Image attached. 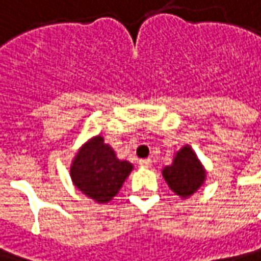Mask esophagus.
Returning a JSON list of instances; mask_svg holds the SVG:
<instances>
[{"label": "esophagus", "instance_id": "1", "mask_svg": "<svg viewBox=\"0 0 261 261\" xmlns=\"http://www.w3.org/2000/svg\"><path fill=\"white\" fill-rule=\"evenodd\" d=\"M138 164L143 166V167H150L151 166V160L150 159H141V160L138 161Z\"/></svg>", "mask_w": 261, "mask_h": 261}]
</instances>
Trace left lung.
<instances>
[{"label": "left lung", "instance_id": "obj_1", "mask_svg": "<svg viewBox=\"0 0 261 261\" xmlns=\"http://www.w3.org/2000/svg\"><path fill=\"white\" fill-rule=\"evenodd\" d=\"M164 180L175 194L189 197L201 187L205 178V171L201 167L197 155L190 147H182L177 153L171 166L163 170Z\"/></svg>", "mask_w": 261, "mask_h": 261}]
</instances>
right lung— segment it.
Returning <instances> with one entry per match:
<instances>
[{
	"instance_id": "right-lung-1",
	"label": "right lung",
	"mask_w": 261,
	"mask_h": 261,
	"mask_svg": "<svg viewBox=\"0 0 261 261\" xmlns=\"http://www.w3.org/2000/svg\"><path fill=\"white\" fill-rule=\"evenodd\" d=\"M131 170L130 163L118 160L113 148L104 144V138L98 136L77 153L71 166V178L88 197L107 203L121 189Z\"/></svg>"
}]
</instances>
